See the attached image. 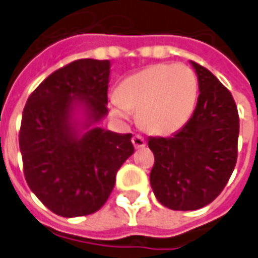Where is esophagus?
<instances>
[{"label":"esophagus","instance_id":"obj_1","mask_svg":"<svg viewBox=\"0 0 258 258\" xmlns=\"http://www.w3.org/2000/svg\"><path fill=\"white\" fill-rule=\"evenodd\" d=\"M133 145H134L135 149H141L146 146V142H145V139L142 137L135 135V137H133Z\"/></svg>","mask_w":258,"mask_h":258}]
</instances>
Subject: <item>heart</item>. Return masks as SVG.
Here are the masks:
<instances>
[{"instance_id": "1", "label": "heart", "mask_w": 258, "mask_h": 258, "mask_svg": "<svg viewBox=\"0 0 258 258\" xmlns=\"http://www.w3.org/2000/svg\"><path fill=\"white\" fill-rule=\"evenodd\" d=\"M197 97V76L190 67L156 64L120 83L112 100V112L120 119L137 112L138 124L145 131L169 135L190 120Z\"/></svg>"}]
</instances>
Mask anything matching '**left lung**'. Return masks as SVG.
Wrapping results in <instances>:
<instances>
[{
	"instance_id": "obj_1",
	"label": "left lung",
	"mask_w": 258,
	"mask_h": 258,
	"mask_svg": "<svg viewBox=\"0 0 258 258\" xmlns=\"http://www.w3.org/2000/svg\"><path fill=\"white\" fill-rule=\"evenodd\" d=\"M198 78L197 106L169 138L150 137L154 154L150 186L158 202L173 211L211 204L228 182L236 163L239 117L235 101L211 71L190 61Z\"/></svg>"
}]
</instances>
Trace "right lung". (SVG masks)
Masks as SVG:
<instances>
[{
  "mask_svg": "<svg viewBox=\"0 0 258 258\" xmlns=\"http://www.w3.org/2000/svg\"><path fill=\"white\" fill-rule=\"evenodd\" d=\"M109 60L83 58L54 71L24 106L19 145L28 187L62 217L104 205L134 153L131 134L100 127L108 114Z\"/></svg>",
  "mask_w": 258,
  "mask_h": 258,
  "instance_id": "obj_1",
  "label": "right lung"
}]
</instances>
